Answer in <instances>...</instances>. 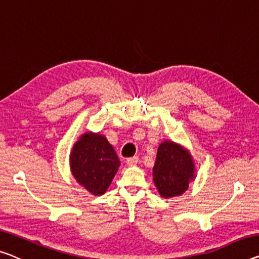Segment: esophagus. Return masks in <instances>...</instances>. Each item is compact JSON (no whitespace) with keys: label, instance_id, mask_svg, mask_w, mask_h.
<instances>
[{"label":"esophagus","instance_id":"1","mask_svg":"<svg viewBox=\"0 0 259 259\" xmlns=\"http://www.w3.org/2000/svg\"><path fill=\"white\" fill-rule=\"evenodd\" d=\"M137 163H138V157L129 158V159L126 160V165H128V166H134V165H136Z\"/></svg>","mask_w":259,"mask_h":259}]
</instances>
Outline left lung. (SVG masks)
<instances>
[{"label": "left lung", "mask_w": 259, "mask_h": 259, "mask_svg": "<svg viewBox=\"0 0 259 259\" xmlns=\"http://www.w3.org/2000/svg\"><path fill=\"white\" fill-rule=\"evenodd\" d=\"M152 171L153 183L165 199L183 194L195 178V165L190 151L171 141L158 146Z\"/></svg>", "instance_id": "obj_1"}]
</instances>
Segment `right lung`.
Wrapping results in <instances>:
<instances>
[{"mask_svg": "<svg viewBox=\"0 0 259 259\" xmlns=\"http://www.w3.org/2000/svg\"><path fill=\"white\" fill-rule=\"evenodd\" d=\"M69 165L75 180L93 195H102L119 167V159L103 135L84 133L73 145Z\"/></svg>", "mask_w": 259, "mask_h": 259, "instance_id": "add662e5", "label": "right lung"}]
</instances>
